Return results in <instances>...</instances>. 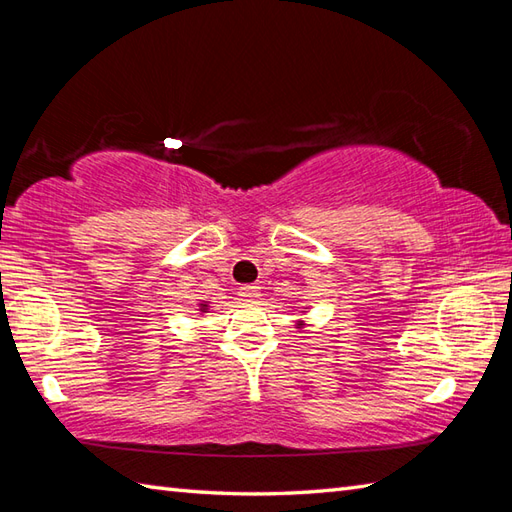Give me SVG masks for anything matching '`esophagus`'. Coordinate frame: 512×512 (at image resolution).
<instances>
[{
  "label": "esophagus",
  "mask_w": 512,
  "mask_h": 512,
  "mask_svg": "<svg viewBox=\"0 0 512 512\" xmlns=\"http://www.w3.org/2000/svg\"><path fill=\"white\" fill-rule=\"evenodd\" d=\"M239 297H242L244 301H255L259 297V286H253V284L242 286L239 288Z\"/></svg>",
  "instance_id": "34e87169"
}]
</instances>
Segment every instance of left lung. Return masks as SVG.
I'll return each instance as SVG.
<instances>
[{"mask_svg":"<svg viewBox=\"0 0 512 512\" xmlns=\"http://www.w3.org/2000/svg\"><path fill=\"white\" fill-rule=\"evenodd\" d=\"M299 325H303V321H299Z\"/></svg>","mask_w":512,"mask_h":512,"instance_id":"obj_1","label":"left lung"}]
</instances>
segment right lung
Here are the masks:
<instances>
[{"mask_svg":"<svg viewBox=\"0 0 512 512\" xmlns=\"http://www.w3.org/2000/svg\"><path fill=\"white\" fill-rule=\"evenodd\" d=\"M206 308H209L206 303H200V312H206Z\"/></svg>","mask_w":512,"mask_h":512,"instance_id":"right-lung-1","label":"right lung"}]
</instances>
